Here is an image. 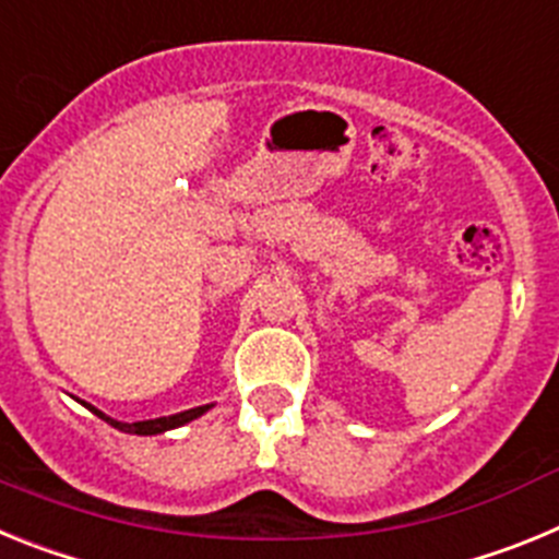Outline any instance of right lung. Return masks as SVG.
<instances>
[{"mask_svg": "<svg viewBox=\"0 0 559 559\" xmlns=\"http://www.w3.org/2000/svg\"><path fill=\"white\" fill-rule=\"evenodd\" d=\"M81 403H83V400H81ZM83 406H86L92 414H97V417H100V419H106L108 426H114V428H117V431L136 433V437H156V433L173 431V428H181V426H187V423H192V419H199L201 414L210 412L212 403H206V406L187 408V412H179V414H170V417L142 419V423H120V419H111V417H108V414H103L100 408L88 406V403H83Z\"/></svg>", "mask_w": 559, "mask_h": 559, "instance_id": "right-lung-1", "label": "right lung"}]
</instances>
